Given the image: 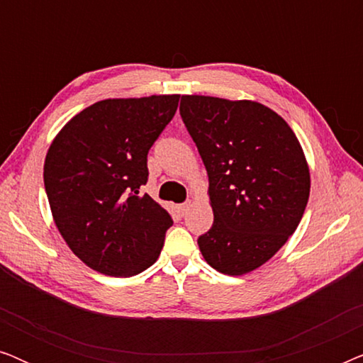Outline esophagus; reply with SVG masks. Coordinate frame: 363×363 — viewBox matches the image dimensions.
I'll return each mask as SVG.
<instances>
[{
  "label": "esophagus",
  "instance_id": "1",
  "mask_svg": "<svg viewBox=\"0 0 363 363\" xmlns=\"http://www.w3.org/2000/svg\"><path fill=\"white\" fill-rule=\"evenodd\" d=\"M190 206H191V203H190V201L182 203V205H178V213H180L182 216H183V215H186V211L190 210Z\"/></svg>",
  "mask_w": 363,
  "mask_h": 363
}]
</instances>
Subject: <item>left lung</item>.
Listing matches in <instances>:
<instances>
[{
    "label": "left lung",
    "mask_w": 363,
    "mask_h": 363,
    "mask_svg": "<svg viewBox=\"0 0 363 363\" xmlns=\"http://www.w3.org/2000/svg\"><path fill=\"white\" fill-rule=\"evenodd\" d=\"M180 116L210 180L215 221L198 238L205 261L241 276L269 261L296 231L311 175L296 133L252 101L182 96Z\"/></svg>",
    "instance_id": "1"
}]
</instances>
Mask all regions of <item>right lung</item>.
Segmentation results:
<instances>
[{
	"label": "right lung",
	"mask_w": 363,
	"mask_h": 363,
	"mask_svg": "<svg viewBox=\"0 0 363 363\" xmlns=\"http://www.w3.org/2000/svg\"><path fill=\"white\" fill-rule=\"evenodd\" d=\"M180 96L106 99L61 128L44 162L59 233L91 269L128 277L158 259L172 216L150 196L147 155Z\"/></svg>",
	"instance_id": "obj_1"
}]
</instances>
